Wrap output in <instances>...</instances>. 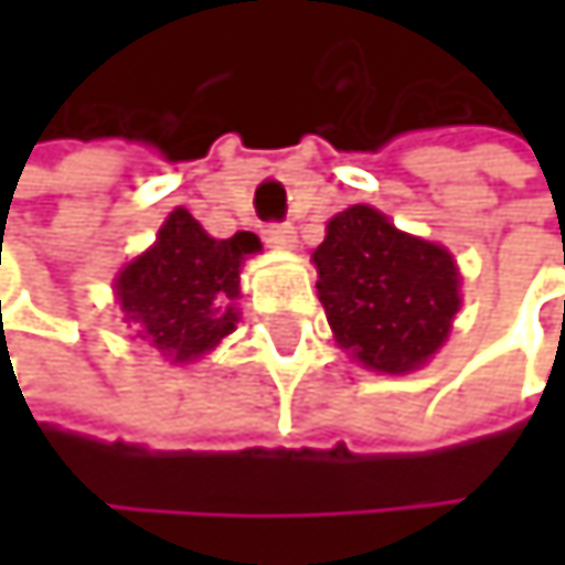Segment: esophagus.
Returning <instances> with one entry per match:
<instances>
[{"label":"esophagus","instance_id":"obj_1","mask_svg":"<svg viewBox=\"0 0 565 565\" xmlns=\"http://www.w3.org/2000/svg\"><path fill=\"white\" fill-rule=\"evenodd\" d=\"M265 242L268 248H278V252H290L297 245V232L290 225H268L265 228Z\"/></svg>","mask_w":565,"mask_h":565}]
</instances>
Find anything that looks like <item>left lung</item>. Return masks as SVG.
Here are the masks:
<instances>
[{"label":"left lung","mask_w":565,"mask_h":565,"mask_svg":"<svg viewBox=\"0 0 565 565\" xmlns=\"http://www.w3.org/2000/svg\"><path fill=\"white\" fill-rule=\"evenodd\" d=\"M313 265L337 343L366 370L412 373L448 340L461 307L451 252L398 232L380 209L333 215Z\"/></svg>","instance_id":"left-lung-1"}]
</instances>
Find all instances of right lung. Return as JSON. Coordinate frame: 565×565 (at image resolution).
<instances>
[{
    "instance_id": "obj_1",
    "label": "right lung",
    "mask_w": 565,
    "mask_h": 565,
    "mask_svg": "<svg viewBox=\"0 0 565 565\" xmlns=\"http://www.w3.org/2000/svg\"><path fill=\"white\" fill-rule=\"evenodd\" d=\"M258 248L252 232L212 238L185 209H175L157 245L117 275L124 320L170 363L205 356L238 323L242 262Z\"/></svg>"
}]
</instances>
